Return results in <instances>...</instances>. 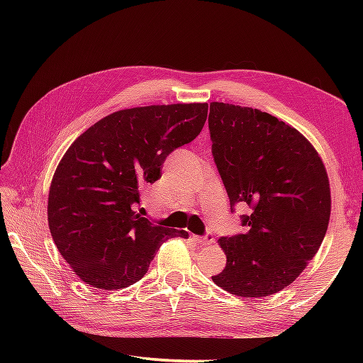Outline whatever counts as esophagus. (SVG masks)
Segmentation results:
<instances>
[{
	"instance_id": "esophagus-1",
	"label": "esophagus",
	"mask_w": 363,
	"mask_h": 363,
	"mask_svg": "<svg viewBox=\"0 0 363 363\" xmlns=\"http://www.w3.org/2000/svg\"><path fill=\"white\" fill-rule=\"evenodd\" d=\"M195 240H196V243H200V245H210V243H213V235L211 233H206V235H203V237H194Z\"/></svg>"
}]
</instances>
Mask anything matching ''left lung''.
<instances>
[{
  "label": "left lung",
  "instance_id": "1",
  "mask_svg": "<svg viewBox=\"0 0 363 363\" xmlns=\"http://www.w3.org/2000/svg\"><path fill=\"white\" fill-rule=\"evenodd\" d=\"M213 158L230 200L247 203L245 233L219 238L225 267L213 281L242 298L281 291L306 269L328 229L327 169L309 140L257 108L211 102Z\"/></svg>",
  "mask_w": 363,
  "mask_h": 363
}]
</instances>
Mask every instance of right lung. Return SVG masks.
I'll list each match as a JSON object with an SVG mask.
<instances>
[{"mask_svg":"<svg viewBox=\"0 0 363 363\" xmlns=\"http://www.w3.org/2000/svg\"><path fill=\"white\" fill-rule=\"evenodd\" d=\"M208 104L113 112L75 139L57 164L48 223L59 253L84 284L120 290L149 270L163 242L186 230L152 224L133 210L140 189L162 177L171 152L199 136Z\"/></svg>","mask_w":363,"mask_h":363,"instance_id":"1","label":"right lung"}]
</instances>
